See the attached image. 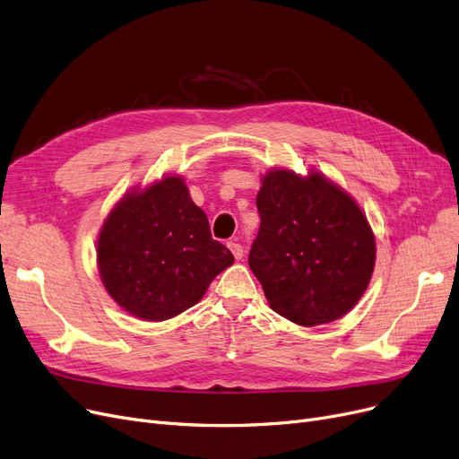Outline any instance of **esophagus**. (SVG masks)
I'll use <instances>...</instances> for the list:
<instances>
[{
    "instance_id": "1",
    "label": "esophagus",
    "mask_w": 459,
    "mask_h": 459,
    "mask_svg": "<svg viewBox=\"0 0 459 459\" xmlns=\"http://www.w3.org/2000/svg\"><path fill=\"white\" fill-rule=\"evenodd\" d=\"M229 249L232 251L236 261H240V258L244 256V247H242L240 244H238V242H229Z\"/></svg>"
}]
</instances>
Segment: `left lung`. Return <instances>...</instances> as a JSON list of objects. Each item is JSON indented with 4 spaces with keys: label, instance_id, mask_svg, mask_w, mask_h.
Masks as SVG:
<instances>
[{
    "label": "left lung",
    "instance_id": "8db88e82",
    "mask_svg": "<svg viewBox=\"0 0 459 459\" xmlns=\"http://www.w3.org/2000/svg\"><path fill=\"white\" fill-rule=\"evenodd\" d=\"M249 268L270 307L300 326L349 313L375 268V236L354 198L321 172L273 169L256 195Z\"/></svg>",
    "mask_w": 459,
    "mask_h": 459
}]
</instances>
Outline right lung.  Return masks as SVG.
<instances>
[{
    "label": "right lung",
    "mask_w": 459,
    "mask_h": 459,
    "mask_svg": "<svg viewBox=\"0 0 459 459\" xmlns=\"http://www.w3.org/2000/svg\"><path fill=\"white\" fill-rule=\"evenodd\" d=\"M234 263L180 176H165L119 201L97 238V268L112 300L143 321L193 307Z\"/></svg>",
    "instance_id": "right-lung-1"
}]
</instances>
